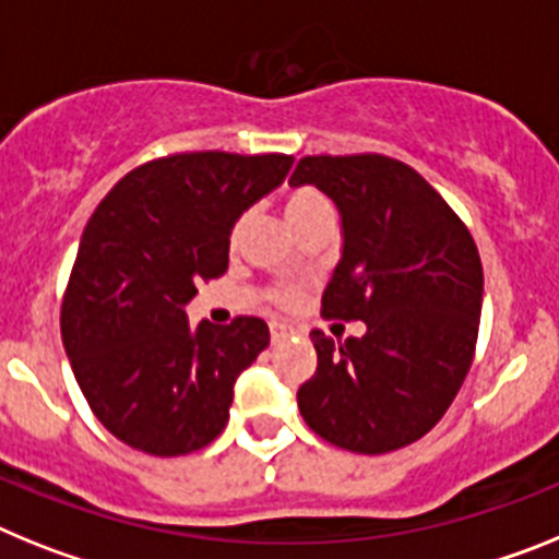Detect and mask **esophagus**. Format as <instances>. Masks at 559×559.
<instances>
[{
	"label": "esophagus",
	"instance_id": "esophagus-1",
	"mask_svg": "<svg viewBox=\"0 0 559 559\" xmlns=\"http://www.w3.org/2000/svg\"><path fill=\"white\" fill-rule=\"evenodd\" d=\"M289 337V329L284 326V323H278V320H275V323H270V340H273V343H281V340H286Z\"/></svg>",
	"mask_w": 559,
	"mask_h": 559
}]
</instances>
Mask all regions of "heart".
<instances>
[{
	"label": "heart",
	"mask_w": 559,
	"mask_h": 559,
	"mask_svg": "<svg viewBox=\"0 0 559 559\" xmlns=\"http://www.w3.org/2000/svg\"><path fill=\"white\" fill-rule=\"evenodd\" d=\"M326 211H332V202H329V199L323 197L318 188L300 186V188H293V191H286L284 213L293 227L304 225L307 219H312V216H318V213H326ZM236 233H239V227H236ZM236 233H233V236H236ZM278 298L289 300L293 298V289H286V286L284 289H278Z\"/></svg>",
	"instance_id": "heart-1"
}]
</instances>
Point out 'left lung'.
Listing matches in <instances>:
<instances>
[{"mask_svg":"<svg viewBox=\"0 0 559 559\" xmlns=\"http://www.w3.org/2000/svg\"><path fill=\"white\" fill-rule=\"evenodd\" d=\"M289 186H314L340 211L323 318L366 323L343 343L309 334L318 371L298 388L300 416L352 453L405 448L444 416L473 366L484 298L473 236L425 177L380 154L304 157Z\"/></svg>","mask_w":559,"mask_h":559,"instance_id":"obj_1","label":"left lung"}]
</instances>
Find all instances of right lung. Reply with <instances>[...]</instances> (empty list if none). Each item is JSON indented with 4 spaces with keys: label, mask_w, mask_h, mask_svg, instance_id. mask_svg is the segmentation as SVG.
Instances as JSON below:
<instances>
[{
    "label": "right lung",
    "mask_w": 559,
    "mask_h": 559,
    "mask_svg": "<svg viewBox=\"0 0 559 559\" xmlns=\"http://www.w3.org/2000/svg\"><path fill=\"white\" fill-rule=\"evenodd\" d=\"M289 168L286 154H174L126 174L86 222L61 337L92 414L129 448L186 455L225 430L270 329L191 326L186 307L199 281L227 273L233 227Z\"/></svg>",
    "instance_id": "add662e5"
}]
</instances>
